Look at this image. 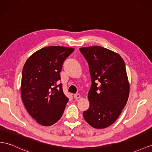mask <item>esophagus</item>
Wrapping results in <instances>:
<instances>
[{"instance_id": "34e87169", "label": "esophagus", "mask_w": 152, "mask_h": 152, "mask_svg": "<svg viewBox=\"0 0 152 152\" xmlns=\"http://www.w3.org/2000/svg\"><path fill=\"white\" fill-rule=\"evenodd\" d=\"M74 98H75L76 99H79V98H81V95L79 94H76L74 95Z\"/></svg>"}]
</instances>
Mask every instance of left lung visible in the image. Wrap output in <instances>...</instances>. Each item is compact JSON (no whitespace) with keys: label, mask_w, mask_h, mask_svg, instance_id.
<instances>
[{"label":"left lung","mask_w":152,"mask_h":152,"mask_svg":"<svg viewBox=\"0 0 152 152\" xmlns=\"http://www.w3.org/2000/svg\"><path fill=\"white\" fill-rule=\"evenodd\" d=\"M80 50L88 62L92 80L90 106L83 118L95 128H107L119 118L129 96L125 64L119 54L101 46Z\"/></svg>","instance_id":"8db88e82"}]
</instances>
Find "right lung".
I'll return each instance as SVG.
<instances>
[{"mask_svg":"<svg viewBox=\"0 0 152 152\" xmlns=\"http://www.w3.org/2000/svg\"><path fill=\"white\" fill-rule=\"evenodd\" d=\"M75 49L49 46L37 50L24 64L21 96L27 111L42 126H51L63 114L69 99L63 92L60 73Z\"/></svg>","mask_w":152,"mask_h":152,"instance_id":"obj_1","label":"right lung"}]
</instances>
